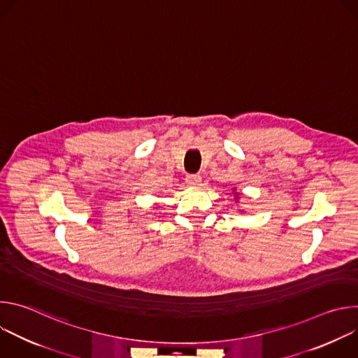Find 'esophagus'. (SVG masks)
I'll use <instances>...</instances> for the list:
<instances>
[{
  "mask_svg": "<svg viewBox=\"0 0 358 358\" xmlns=\"http://www.w3.org/2000/svg\"><path fill=\"white\" fill-rule=\"evenodd\" d=\"M201 180L202 178L199 176H196V174H189V176L185 177V182L189 187H198L201 184Z\"/></svg>",
  "mask_w": 358,
  "mask_h": 358,
  "instance_id": "34e87169",
  "label": "esophagus"
}]
</instances>
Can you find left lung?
Wrapping results in <instances>:
<instances>
[{"label": "left lung", "instance_id": "1", "mask_svg": "<svg viewBox=\"0 0 358 358\" xmlns=\"http://www.w3.org/2000/svg\"><path fill=\"white\" fill-rule=\"evenodd\" d=\"M236 198H238V196H236Z\"/></svg>", "mask_w": 358, "mask_h": 358}]
</instances>
